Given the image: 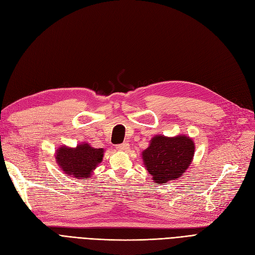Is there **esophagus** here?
<instances>
[{"mask_svg": "<svg viewBox=\"0 0 255 255\" xmlns=\"http://www.w3.org/2000/svg\"><path fill=\"white\" fill-rule=\"evenodd\" d=\"M117 148L121 151H127L129 149V144L128 143H123V144H119Z\"/></svg>", "mask_w": 255, "mask_h": 255, "instance_id": "1", "label": "esophagus"}]
</instances>
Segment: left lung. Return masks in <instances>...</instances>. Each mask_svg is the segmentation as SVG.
Instances as JSON below:
<instances>
[{
  "instance_id": "8db88e82",
  "label": "left lung",
  "mask_w": 255,
  "mask_h": 255,
  "mask_svg": "<svg viewBox=\"0 0 255 255\" xmlns=\"http://www.w3.org/2000/svg\"><path fill=\"white\" fill-rule=\"evenodd\" d=\"M195 144L187 135H155L142 152L146 169L158 184L177 180L193 161Z\"/></svg>"
}]
</instances>
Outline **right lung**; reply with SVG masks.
Masks as SVG:
<instances>
[{
  "label": "right lung",
  "instance_id": "1",
  "mask_svg": "<svg viewBox=\"0 0 255 255\" xmlns=\"http://www.w3.org/2000/svg\"><path fill=\"white\" fill-rule=\"evenodd\" d=\"M104 148H93L88 143L75 148L61 146L56 152V162L65 174L77 179L91 177V172L103 161Z\"/></svg>",
  "mask_w": 255,
  "mask_h": 255
}]
</instances>
